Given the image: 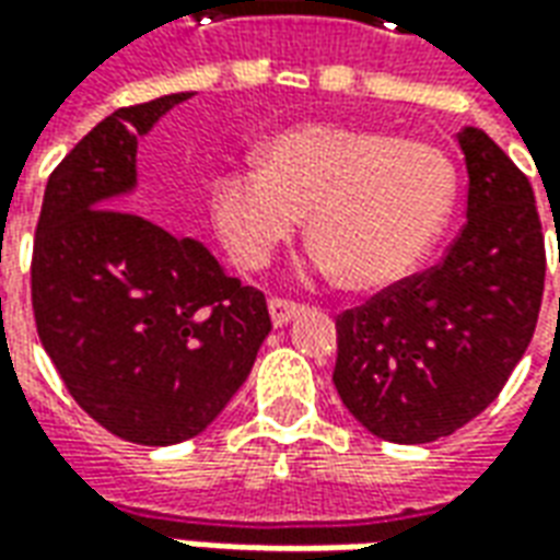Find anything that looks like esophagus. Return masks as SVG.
Returning <instances> with one entry per match:
<instances>
[{
	"mask_svg": "<svg viewBox=\"0 0 560 560\" xmlns=\"http://www.w3.org/2000/svg\"><path fill=\"white\" fill-rule=\"evenodd\" d=\"M303 312V305L291 303V300H281V296H272L269 300V317H272V327H284L291 324L293 317Z\"/></svg>",
	"mask_w": 560,
	"mask_h": 560,
	"instance_id": "34e87169",
	"label": "esophagus"
}]
</instances>
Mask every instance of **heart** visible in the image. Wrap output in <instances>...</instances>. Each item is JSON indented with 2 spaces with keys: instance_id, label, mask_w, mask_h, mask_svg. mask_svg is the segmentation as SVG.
I'll use <instances>...</instances> for the list:
<instances>
[{
  "instance_id": "heart-1",
  "label": "heart",
  "mask_w": 560,
  "mask_h": 560,
  "mask_svg": "<svg viewBox=\"0 0 560 560\" xmlns=\"http://www.w3.org/2000/svg\"><path fill=\"white\" fill-rule=\"evenodd\" d=\"M260 167L209 183V215L228 255L264 269L303 215L315 267L357 291L408 279L441 240L456 203L444 149L377 128L303 122L260 147Z\"/></svg>"
}]
</instances>
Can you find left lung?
<instances>
[{
    "instance_id": "8db88e82",
    "label": "left lung",
    "mask_w": 560,
    "mask_h": 560,
    "mask_svg": "<svg viewBox=\"0 0 560 560\" xmlns=\"http://www.w3.org/2000/svg\"><path fill=\"white\" fill-rule=\"evenodd\" d=\"M456 138L468 167L456 243L336 317L332 384L353 420L393 444H429L486 411L540 315L546 252L528 176L480 128Z\"/></svg>"
}]
</instances>
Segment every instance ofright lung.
Instances as JSON below:
<instances>
[{
  "mask_svg": "<svg viewBox=\"0 0 560 560\" xmlns=\"http://www.w3.org/2000/svg\"><path fill=\"white\" fill-rule=\"evenodd\" d=\"M191 95L119 107L92 128L47 179L32 252L44 351L92 420L143 446L203 432L272 329L264 293L207 245L131 212L138 140Z\"/></svg>",
  "mask_w": 560,
  "mask_h": 560,
  "instance_id": "obj_1",
  "label": "right lung"
}]
</instances>
